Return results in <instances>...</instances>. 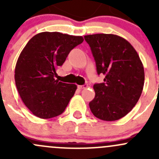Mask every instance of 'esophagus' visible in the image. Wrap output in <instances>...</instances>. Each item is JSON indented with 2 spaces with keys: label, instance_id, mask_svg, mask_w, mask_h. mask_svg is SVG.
<instances>
[{
  "label": "esophagus",
  "instance_id": "34e87169",
  "mask_svg": "<svg viewBox=\"0 0 159 159\" xmlns=\"http://www.w3.org/2000/svg\"><path fill=\"white\" fill-rule=\"evenodd\" d=\"M88 87H89V86H88V84H83V85H78V88L79 89H87Z\"/></svg>",
  "mask_w": 159,
  "mask_h": 159
}]
</instances>
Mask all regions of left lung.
I'll return each instance as SVG.
<instances>
[{"label":"left lung","instance_id":"left-lung-1","mask_svg":"<svg viewBox=\"0 0 159 159\" xmlns=\"http://www.w3.org/2000/svg\"><path fill=\"white\" fill-rule=\"evenodd\" d=\"M98 75L104 82L94 84V98L89 103L96 118L116 121L125 116L137 104L145 81V71L137 51L125 38L111 34L85 35Z\"/></svg>","mask_w":159,"mask_h":159}]
</instances>
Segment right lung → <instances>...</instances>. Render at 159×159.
Listing matches in <instances>:
<instances>
[{
    "label": "right lung",
    "mask_w": 159,
    "mask_h": 159,
    "mask_svg": "<svg viewBox=\"0 0 159 159\" xmlns=\"http://www.w3.org/2000/svg\"><path fill=\"white\" fill-rule=\"evenodd\" d=\"M83 41L81 36L41 32L22 50L16 64L14 79L22 101L35 116L54 118L65 110L77 85L58 81L54 75L70 51Z\"/></svg>",
    "instance_id": "1"
}]
</instances>
